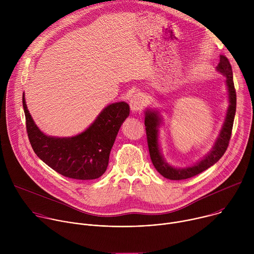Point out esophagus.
<instances>
[{"mask_svg":"<svg viewBox=\"0 0 254 254\" xmlns=\"http://www.w3.org/2000/svg\"><path fill=\"white\" fill-rule=\"evenodd\" d=\"M129 106H130V110L132 112H137V111L142 110L143 97H142L141 93L137 92L131 96V98L129 100Z\"/></svg>","mask_w":254,"mask_h":254,"instance_id":"esophagus-1","label":"esophagus"}]
</instances>
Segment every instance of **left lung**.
Masks as SVG:
<instances>
[{
    "label": "left lung",
    "instance_id": "obj_1",
    "mask_svg": "<svg viewBox=\"0 0 254 254\" xmlns=\"http://www.w3.org/2000/svg\"><path fill=\"white\" fill-rule=\"evenodd\" d=\"M216 69L226 77L229 106L227 110L225 122L221 128L219 136L217 137L211 152H209L208 155H206L201 161L196 163V165L188 168H175L170 166L165 161L159 146V127L161 125V118L159 112L150 110H147L146 112L144 126H146V133L148 138L150 157L156 170L167 179L185 180L192 178L218 162L228 148L236 112V91L234 88L232 68L227 57L220 55V62Z\"/></svg>",
    "mask_w": 254,
    "mask_h": 254
}]
</instances>
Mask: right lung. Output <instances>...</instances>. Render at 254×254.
I'll list each match as a JSON object with an SVG mask.
<instances>
[{
	"instance_id": "obj_1",
	"label": "right lung",
	"mask_w": 254,
	"mask_h": 254,
	"mask_svg": "<svg viewBox=\"0 0 254 254\" xmlns=\"http://www.w3.org/2000/svg\"><path fill=\"white\" fill-rule=\"evenodd\" d=\"M26 128L35 154L60 175L76 180H93L104 174L121 126L129 106L121 101L107 105L83 132L71 137H54L35 125L23 94Z\"/></svg>"
}]
</instances>
